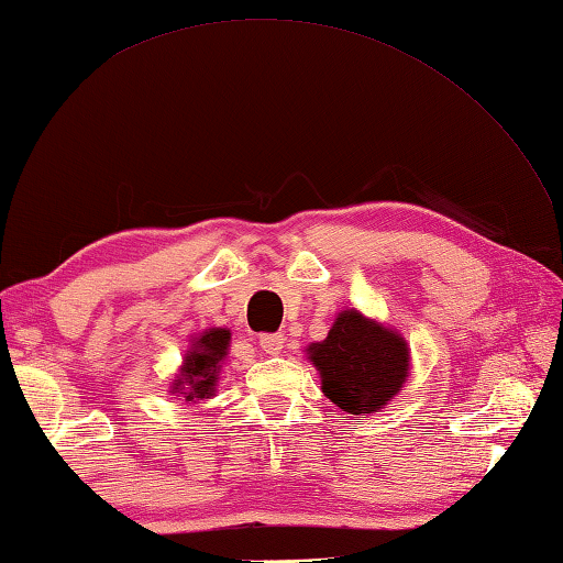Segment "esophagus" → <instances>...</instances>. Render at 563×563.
<instances>
[{
    "label": "esophagus",
    "mask_w": 563,
    "mask_h": 563,
    "mask_svg": "<svg viewBox=\"0 0 563 563\" xmlns=\"http://www.w3.org/2000/svg\"><path fill=\"white\" fill-rule=\"evenodd\" d=\"M283 343H285L283 333H261L258 336V345L268 355H278L283 351Z\"/></svg>",
    "instance_id": "34e87169"
}]
</instances>
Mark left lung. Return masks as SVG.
Here are the masks:
<instances>
[{
  "instance_id": "1",
  "label": "left lung",
  "mask_w": 563,
  "mask_h": 563,
  "mask_svg": "<svg viewBox=\"0 0 563 563\" xmlns=\"http://www.w3.org/2000/svg\"><path fill=\"white\" fill-rule=\"evenodd\" d=\"M321 391L351 416L382 409L409 375L406 341L355 309L341 312L329 336L309 345Z\"/></svg>"
}]
</instances>
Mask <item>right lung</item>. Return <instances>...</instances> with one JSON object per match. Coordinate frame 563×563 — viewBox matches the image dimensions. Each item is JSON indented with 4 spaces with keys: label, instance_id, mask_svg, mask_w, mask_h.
I'll use <instances>...</instances> for the list:
<instances>
[{
    "label": "right lung",
    "instance_id": "add662e5",
    "mask_svg": "<svg viewBox=\"0 0 563 563\" xmlns=\"http://www.w3.org/2000/svg\"><path fill=\"white\" fill-rule=\"evenodd\" d=\"M230 345V331L210 329L194 343V351H188L186 363L181 367V377L176 379L174 391L186 394V401L208 399L214 391L220 365Z\"/></svg>",
    "mask_w": 563,
    "mask_h": 563
}]
</instances>
